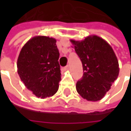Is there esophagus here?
Here are the masks:
<instances>
[{
  "label": "esophagus",
  "mask_w": 131,
  "mask_h": 131,
  "mask_svg": "<svg viewBox=\"0 0 131 131\" xmlns=\"http://www.w3.org/2000/svg\"><path fill=\"white\" fill-rule=\"evenodd\" d=\"M64 70H70V65L67 66L65 68H64Z\"/></svg>",
  "instance_id": "obj_1"
}]
</instances>
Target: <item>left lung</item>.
Wrapping results in <instances>:
<instances>
[{"label":"left lung","instance_id":"1","mask_svg":"<svg viewBox=\"0 0 131 131\" xmlns=\"http://www.w3.org/2000/svg\"><path fill=\"white\" fill-rule=\"evenodd\" d=\"M83 69L82 79L77 81V92L88 101L101 100L118 78L119 64L111 45L97 36H89L84 40L71 39Z\"/></svg>","mask_w":131,"mask_h":131}]
</instances>
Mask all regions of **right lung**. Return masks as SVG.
I'll return each instance as SVG.
<instances>
[{
	"instance_id": "add662e5",
	"label": "right lung",
	"mask_w": 131,
	"mask_h": 131,
	"mask_svg": "<svg viewBox=\"0 0 131 131\" xmlns=\"http://www.w3.org/2000/svg\"><path fill=\"white\" fill-rule=\"evenodd\" d=\"M56 39L38 36L22 48L17 59V72L26 87L37 97L54 95L61 80Z\"/></svg>"
}]
</instances>
